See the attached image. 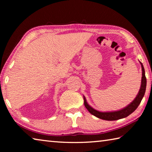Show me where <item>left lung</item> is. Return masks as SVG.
Instances as JSON below:
<instances>
[{"label": "left lung", "instance_id": "1", "mask_svg": "<svg viewBox=\"0 0 152 152\" xmlns=\"http://www.w3.org/2000/svg\"><path fill=\"white\" fill-rule=\"evenodd\" d=\"M141 64V68H142V78H141V85L139 93L137 95V96L135 99L132 103L129 104L127 107H126L122 110H120L119 111H115V112H107V113H102L99 112L98 110L92 109L91 107H90L87 103L86 101L85 97H84V106L87 109V110L91 113L92 115H94L96 117L99 118V119L107 120V121H115L118 120L120 119H123V118L127 117L130 114H132L134 110L137 109L139 105H140V102L142 100L143 97L145 94V88H146V77L145 75V70H144V68L143 64Z\"/></svg>", "mask_w": 152, "mask_h": 152}]
</instances>
